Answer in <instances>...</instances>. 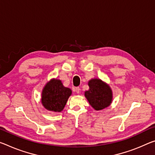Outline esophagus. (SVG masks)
Instances as JSON below:
<instances>
[{
    "mask_svg": "<svg viewBox=\"0 0 155 155\" xmlns=\"http://www.w3.org/2000/svg\"><path fill=\"white\" fill-rule=\"evenodd\" d=\"M75 91H76V92H77V93H78H78H79V92H80V88H79V87H76V88H75Z\"/></svg>",
    "mask_w": 155,
    "mask_h": 155,
    "instance_id": "34e87169",
    "label": "esophagus"
}]
</instances>
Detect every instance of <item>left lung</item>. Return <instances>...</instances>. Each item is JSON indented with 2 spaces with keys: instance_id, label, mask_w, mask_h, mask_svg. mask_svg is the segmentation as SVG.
<instances>
[{
  "instance_id": "1",
  "label": "left lung",
  "mask_w": 155,
  "mask_h": 155,
  "mask_svg": "<svg viewBox=\"0 0 155 155\" xmlns=\"http://www.w3.org/2000/svg\"><path fill=\"white\" fill-rule=\"evenodd\" d=\"M90 89L85 92V97L95 110L108 107L112 101V91L107 83L99 78H92L88 82Z\"/></svg>"
}]
</instances>
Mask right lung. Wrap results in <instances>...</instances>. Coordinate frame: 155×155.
<instances>
[{"mask_svg":"<svg viewBox=\"0 0 155 155\" xmlns=\"http://www.w3.org/2000/svg\"><path fill=\"white\" fill-rule=\"evenodd\" d=\"M71 94L72 90L63 86L61 80L53 78L43 88L41 103L48 110L60 112L64 108Z\"/></svg>","mask_w":155,"mask_h":155,"instance_id":"add662e5","label":"right lung"}]
</instances>
